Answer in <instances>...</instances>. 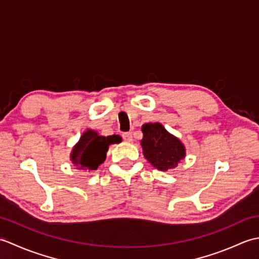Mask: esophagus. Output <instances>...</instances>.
<instances>
[{
  "instance_id": "esophagus-1",
  "label": "esophagus",
  "mask_w": 259,
  "mask_h": 259,
  "mask_svg": "<svg viewBox=\"0 0 259 259\" xmlns=\"http://www.w3.org/2000/svg\"><path fill=\"white\" fill-rule=\"evenodd\" d=\"M123 140L125 141V142H128V144H131V142L134 141V137H133V135H131L130 133H126V134H123Z\"/></svg>"
}]
</instances>
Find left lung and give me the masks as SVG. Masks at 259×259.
<instances>
[{
  "instance_id": "left-lung-1",
  "label": "left lung",
  "mask_w": 259,
  "mask_h": 259,
  "mask_svg": "<svg viewBox=\"0 0 259 259\" xmlns=\"http://www.w3.org/2000/svg\"><path fill=\"white\" fill-rule=\"evenodd\" d=\"M144 137L140 141L142 153L149 163L160 171H168L178 166L186 157V147L160 122H149L141 126Z\"/></svg>"
}]
</instances>
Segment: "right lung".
<instances>
[{
  "label": "right lung",
  "instance_id": "1",
  "mask_svg": "<svg viewBox=\"0 0 259 259\" xmlns=\"http://www.w3.org/2000/svg\"><path fill=\"white\" fill-rule=\"evenodd\" d=\"M121 141L122 138L118 135L104 137L95 130L87 129L71 150L70 160L76 169L95 171L106 160L109 147Z\"/></svg>",
  "mask_w": 259,
  "mask_h": 259
}]
</instances>
